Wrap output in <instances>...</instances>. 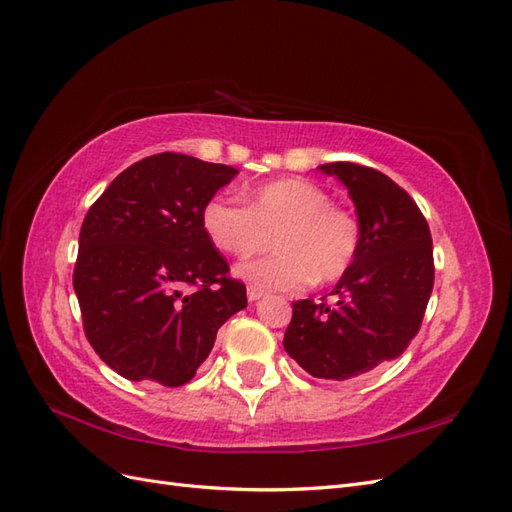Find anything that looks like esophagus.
I'll list each match as a JSON object with an SVG mask.
<instances>
[{
	"label": "esophagus",
	"instance_id": "34e87169",
	"mask_svg": "<svg viewBox=\"0 0 512 512\" xmlns=\"http://www.w3.org/2000/svg\"><path fill=\"white\" fill-rule=\"evenodd\" d=\"M264 294H266V291L261 289V287H257V285H248V287H246V296H248V300H251V302L259 300Z\"/></svg>",
	"mask_w": 512,
	"mask_h": 512
}]
</instances>
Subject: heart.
<instances>
[{
  "label": "heart",
  "instance_id": "1",
  "mask_svg": "<svg viewBox=\"0 0 512 512\" xmlns=\"http://www.w3.org/2000/svg\"><path fill=\"white\" fill-rule=\"evenodd\" d=\"M199 221L218 251L240 259L266 251L274 236L279 253L238 268L242 279L268 289L300 291L315 281H337L352 268L360 248L356 216L302 178L253 188L246 206L214 195L203 203Z\"/></svg>",
  "mask_w": 512,
  "mask_h": 512
}]
</instances>
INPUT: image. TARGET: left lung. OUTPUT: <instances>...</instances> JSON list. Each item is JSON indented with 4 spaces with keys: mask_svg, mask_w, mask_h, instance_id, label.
Wrapping results in <instances>:
<instances>
[{
    "mask_svg": "<svg viewBox=\"0 0 512 512\" xmlns=\"http://www.w3.org/2000/svg\"><path fill=\"white\" fill-rule=\"evenodd\" d=\"M317 169L352 197L360 248L330 291L337 304L294 302L283 347L306 373L343 382L397 358L416 337L433 289V242L414 199L382 171L354 163Z\"/></svg>",
    "mask_w": 512,
    "mask_h": 512,
    "instance_id": "1",
    "label": "left lung"
}]
</instances>
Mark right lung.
<instances>
[{
	"mask_svg": "<svg viewBox=\"0 0 512 512\" xmlns=\"http://www.w3.org/2000/svg\"><path fill=\"white\" fill-rule=\"evenodd\" d=\"M238 169L163 152L115 178L79 233L75 285L85 337L130 382L182 386L246 287L201 229V208Z\"/></svg>",
	"mask_w": 512,
	"mask_h": 512,
	"instance_id": "obj_1",
	"label": "right lung"
}]
</instances>
